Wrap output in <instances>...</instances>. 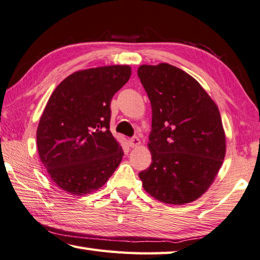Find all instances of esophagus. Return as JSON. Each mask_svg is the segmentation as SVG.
Listing matches in <instances>:
<instances>
[{"instance_id":"34e87169","label":"esophagus","mask_w":260,"mask_h":260,"mask_svg":"<svg viewBox=\"0 0 260 260\" xmlns=\"http://www.w3.org/2000/svg\"><path fill=\"white\" fill-rule=\"evenodd\" d=\"M128 143H129L131 148H136V146H139L141 144V141L138 138H132V139H129Z\"/></svg>"}]
</instances>
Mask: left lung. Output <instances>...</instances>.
<instances>
[{"label":"left lung","mask_w":260,"mask_h":260,"mask_svg":"<svg viewBox=\"0 0 260 260\" xmlns=\"http://www.w3.org/2000/svg\"><path fill=\"white\" fill-rule=\"evenodd\" d=\"M138 75L152 108V162L139 174L142 186L164 204H190L210 187L225 158L218 107L197 79L175 66L142 64Z\"/></svg>","instance_id":"obj_1"}]
</instances>
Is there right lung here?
<instances>
[{
  "mask_svg": "<svg viewBox=\"0 0 260 260\" xmlns=\"http://www.w3.org/2000/svg\"><path fill=\"white\" fill-rule=\"evenodd\" d=\"M131 74L128 64L78 70L51 94L37 127V151L61 190L89 194L120 164L124 151L109 129L110 102Z\"/></svg>",
  "mask_w": 260,
  "mask_h": 260,
  "instance_id": "obj_1",
  "label": "right lung"
}]
</instances>
